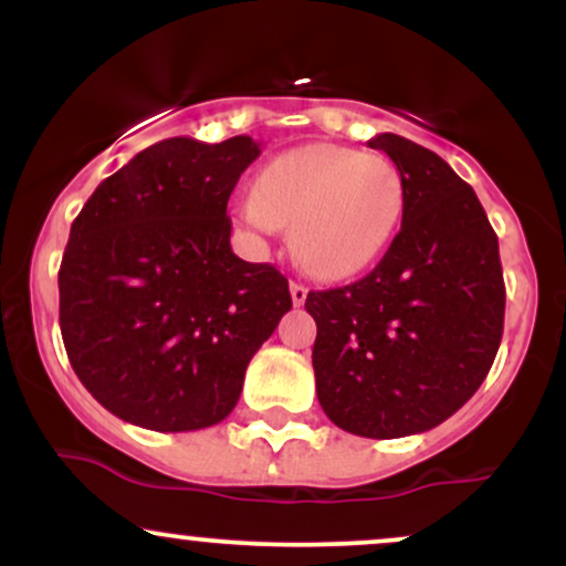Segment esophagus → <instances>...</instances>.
Listing matches in <instances>:
<instances>
[{"mask_svg": "<svg viewBox=\"0 0 566 566\" xmlns=\"http://www.w3.org/2000/svg\"><path fill=\"white\" fill-rule=\"evenodd\" d=\"M290 295H292V303L295 305H303L305 297H308V287L301 282H290Z\"/></svg>", "mask_w": 566, "mask_h": 566, "instance_id": "34e87169", "label": "esophagus"}]
</instances>
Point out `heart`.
Segmentation results:
<instances>
[{"label":"heart","instance_id":"heart-1","mask_svg":"<svg viewBox=\"0 0 566 566\" xmlns=\"http://www.w3.org/2000/svg\"><path fill=\"white\" fill-rule=\"evenodd\" d=\"M405 212V180L391 159L333 143L279 154L258 175L242 218L252 229L290 223L292 255L311 274H359L391 244Z\"/></svg>","mask_w":566,"mask_h":566}]
</instances>
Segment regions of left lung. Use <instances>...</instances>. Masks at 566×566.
Here are the masks:
<instances>
[{
	"label": "left lung",
	"mask_w": 566,
	"mask_h": 566,
	"mask_svg": "<svg viewBox=\"0 0 566 566\" xmlns=\"http://www.w3.org/2000/svg\"><path fill=\"white\" fill-rule=\"evenodd\" d=\"M405 212L359 282L314 290L316 396L343 431L399 439L444 423L479 391L500 348L505 284L497 233L473 188L439 154L382 133Z\"/></svg>",
	"instance_id": "obj_1"
}]
</instances>
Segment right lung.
Returning <instances> with one entry per match:
<instances>
[{
	"mask_svg": "<svg viewBox=\"0 0 566 566\" xmlns=\"http://www.w3.org/2000/svg\"><path fill=\"white\" fill-rule=\"evenodd\" d=\"M261 154L167 138L103 180L71 223L57 271L61 335L82 386L148 431L216 426L292 308L287 279L231 250L229 197Z\"/></svg>",
	"mask_w": 566,
	"mask_h": 566,
	"instance_id": "add662e5",
	"label": "right lung"
}]
</instances>
